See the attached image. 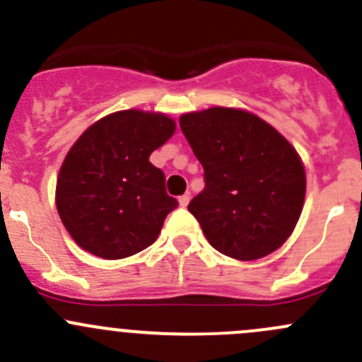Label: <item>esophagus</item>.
<instances>
[{
    "instance_id": "34e87169",
    "label": "esophagus",
    "mask_w": 362,
    "mask_h": 362,
    "mask_svg": "<svg viewBox=\"0 0 362 362\" xmlns=\"http://www.w3.org/2000/svg\"><path fill=\"white\" fill-rule=\"evenodd\" d=\"M188 202H189V193H185V195L180 197V204L182 207L188 206Z\"/></svg>"
}]
</instances>
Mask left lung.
<instances>
[{
	"label": "left lung",
	"mask_w": 362,
	"mask_h": 362,
	"mask_svg": "<svg viewBox=\"0 0 362 362\" xmlns=\"http://www.w3.org/2000/svg\"><path fill=\"white\" fill-rule=\"evenodd\" d=\"M180 127L204 167L188 211L214 250L257 260L280 248L301 216L306 174L298 151L255 114L211 107L182 114Z\"/></svg>",
	"instance_id": "obj_1"
}]
</instances>
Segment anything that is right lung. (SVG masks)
<instances>
[{
    "label": "right lung",
    "instance_id": "obj_1",
    "mask_svg": "<svg viewBox=\"0 0 362 362\" xmlns=\"http://www.w3.org/2000/svg\"><path fill=\"white\" fill-rule=\"evenodd\" d=\"M176 123L160 112L130 109L88 128L68 151L56 185V207L81 248L124 259L156 241L177 200L149 155L173 137Z\"/></svg>",
    "mask_w": 362,
    "mask_h": 362
}]
</instances>
